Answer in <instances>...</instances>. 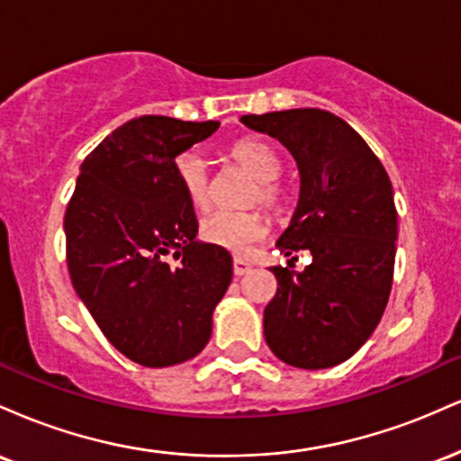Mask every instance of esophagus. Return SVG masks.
Listing matches in <instances>:
<instances>
[{
	"label": "esophagus",
	"mask_w": 461,
	"mask_h": 461,
	"mask_svg": "<svg viewBox=\"0 0 461 461\" xmlns=\"http://www.w3.org/2000/svg\"><path fill=\"white\" fill-rule=\"evenodd\" d=\"M249 271H251V264H249L245 258H234V275L242 277V275H247Z\"/></svg>",
	"instance_id": "esophagus-1"
}]
</instances>
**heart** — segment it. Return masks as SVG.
Here are the masks:
<instances>
[{
  "instance_id": "1",
  "label": "heart",
  "mask_w": 461,
  "mask_h": 461,
  "mask_svg": "<svg viewBox=\"0 0 461 461\" xmlns=\"http://www.w3.org/2000/svg\"><path fill=\"white\" fill-rule=\"evenodd\" d=\"M230 158L258 179L253 201H260L268 210L282 208L284 193L275 184L279 171H282V162H279V156L273 151V147H268L262 140L242 139L230 147ZM173 168H176L179 186H182L190 203L199 210L208 208L210 199H212L210 176L197 153L177 156ZM264 234H267V221L260 212H225V210H219V212L205 216L199 225V236L208 245L234 253L247 251L253 242L264 238Z\"/></svg>"
}]
</instances>
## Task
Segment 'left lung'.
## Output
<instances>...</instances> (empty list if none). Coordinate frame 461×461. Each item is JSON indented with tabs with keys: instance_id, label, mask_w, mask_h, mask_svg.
<instances>
[{
	"instance_id": "1",
	"label": "left lung",
	"mask_w": 461,
	"mask_h": 461,
	"mask_svg": "<svg viewBox=\"0 0 461 461\" xmlns=\"http://www.w3.org/2000/svg\"><path fill=\"white\" fill-rule=\"evenodd\" d=\"M240 121L293 153L299 201L277 247L284 256H312L301 273L271 268L277 294L264 308V338L290 366L331 368L368 340L388 303L396 253L393 184L362 136L327 110Z\"/></svg>"
}]
</instances>
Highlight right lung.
<instances>
[{"label": "right lung", "mask_w": 461, "mask_h": 461, "mask_svg": "<svg viewBox=\"0 0 461 461\" xmlns=\"http://www.w3.org/2000/svg\"><path fill=\"white\" fill-rule=\"evenodd\" d=\"M216 130L219 121H128L84 158L67 205L73 288L104 336L142 366H173L203 351L231 282L230 251L197 240L194 208L173 168Z\"/></svg>", "instance_id": "1"}]
</instances>
